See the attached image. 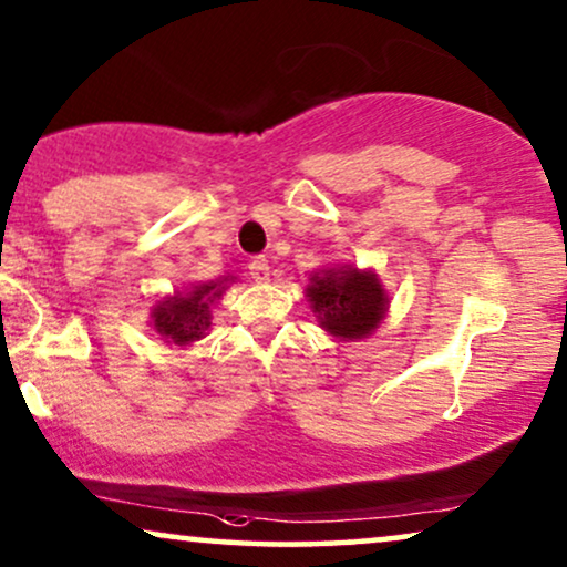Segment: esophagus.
Here are the masks:
<instances>
[{
    "label": "esophagus",
    "instance_id": "1",
    "mask_svg": "<svg viewBox=\"0 0 567 567\" xmlns=\"http://www.w3.org/2000/svg\"><path fill=\"white\" fill-rule=\"evenodd\" d=\"M248 269H251V277L256 279V282H269V261L264 259V256H256V259H251V264H248Z\"/></svg>",
    "mask_w": 567,
    "mask_h": 567
}]
</instances>
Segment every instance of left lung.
Masks as SVG:
<instances>
[{
    "mask_svg": "<svg viewBox=\"0 0 567 567\" xmlns=\"http://www.w3.org/2000/svg\"><path fill=\"white\" fill-rule=\"evenodd\" d=\"M306 298L321 329L344 342L347 339L354 342L375 331L389 306L379 277L373 271L354 269L350 264L313 271Z\"/></svg>",
    "mask_w": 567,
    "mask_h": 567,
    "instance_id": "obj_1",
    "label": "left lung"
}]
</instances>
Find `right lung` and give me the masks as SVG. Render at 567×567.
Masks as SVG:
<instances>
[{
	"label": "right lung",
	"mask_w": 567,
	"mask_h": 567,
	"mask_svg": "<svg viewBox=\"0 0 567 567\" xmlns=\"http://www.w3.org/2000/svg\"><path fill=\"white\" fill-rule=\"evenodd\" d=\"M230 279L223 277L217 282H199L188 292H176V296L161 300L153 308V329L171 344L186 347L205 337V331L213 323L209 303H215L228 288Z\"/></svg>",
	"instance_id": "add662e5"
}]
</instances>
